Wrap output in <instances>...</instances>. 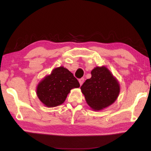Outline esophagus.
<instances>
[{"mask_svg": "<svg viewBox=\"0 0 151 151\" xmlns=\"http://www.w3.org/2000/svg\"><path fill=\"white\" fill-rule=\"evenodd\" d=\"M84 78H80L78 80V82L80 83V84H81V86L82 85L83 83H84Z\"/></svg>", "mask_w": 151, "mask_h": 151, "instance_id": "34e87169", "label": "esophagus"}]
</instances>
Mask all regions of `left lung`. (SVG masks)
I'll return each instance as SVG.
<instances>
[{"mask_svg": "<svg viewBox=\"0 0 151 151\" xmlns=\"http://www.w3.org/2000/svg\"><path fill=\"white\" fill-rule=\"evenodd\" d=\"M91 74V78L86 80L81 89L89 106L94 111H99L116 101L120 84L106 66L95 67Z\"/></svg>", "mask_w": 151, "mask_h": 151, "instance_id": "8db88e82", "label": "left lung"}]
</instances>
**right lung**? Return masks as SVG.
I'll use <instances>...</instances> for the list:
<instances>
[{
  "label": "right lung",
  "instance_id": "right-lung-1",
  "mask_svg": "<svg viewBox=\"0 0 151 151\" xmlns=\"http://www.w3.org/2000/svg\"><path fill=\"white\" fill-rule=\"evenodd\" d=\"M79 87V82L73 73L60 66L54 68L39 82L36 94L45 106L53 108L63 104L70 91Z\"/></svg>",
  "mask_w": 151,
  "mask_h": 151
}]
</instances>
